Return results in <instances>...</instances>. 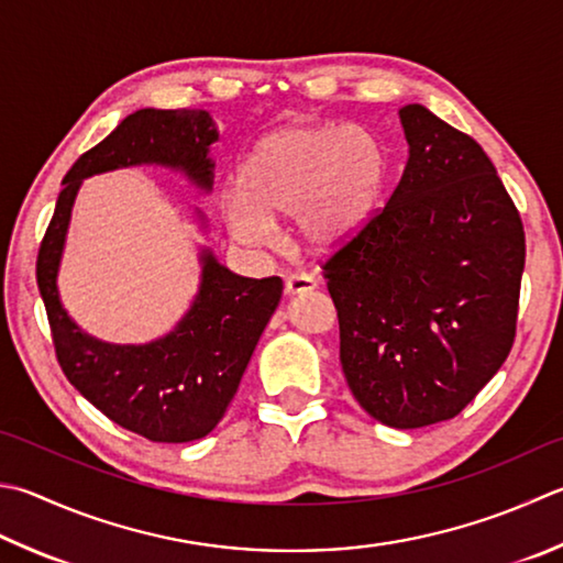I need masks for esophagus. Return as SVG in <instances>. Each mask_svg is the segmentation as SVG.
Here are the masks:
<instances>
[{
  "mask_svg": "<svg viewBox=\"0 0 563 563\" xmlns=\"http://www.w3.org/2000/svg\"><path fill=\"white\" fill-rule=\"evenodd\" d=\"M316 289V279L306 272H296L286 277V294H303V291H313Z\"/></svg>",
  "mask_w": 563,
  "mask_h": 563,
  "instance_id": "34e87169",
  "label": "esophagus"
}]
</instances>
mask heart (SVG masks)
Returning <instances> with one entry per match:
<instances>
[{"instance_id": "1", "label": "heart", "mask_w": 563, "mask_h": 563, "mask_svg": "<svg viewBox=\"0 0 563 563\" xmlns=\"http://www.w3.org/2000/svg\"><path fill=\"white\" fill-rule=\"evenodd\" d=\"M385 176V152L360 126L289 124L242 162L240 196H228L222 213L232 235L252 245L274 238V220L294 216L309 245L333 250L373 218Z\"/></svg>"}]
</instances>
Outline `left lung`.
Returning a JSON list of instances; mask_svg holds the SVG:
<instances>
[{
	"mask_svg": "<svg viewBox=\"0 0 563 563\" xmlns=\"http://www.w3.org/2000/svg\"><path fill=\"white\" fill-rule=\"evenodd\" d=\"M387 206L323 264L347 387L391 429L453 419L510 355L525 228L483 146L423 104Z\"/></svg>",
	"mask_w": 563,
	"mask_h": 563,
	"instance_id": "left-lung-1",
	"label": "left lung"
}]
</instances>
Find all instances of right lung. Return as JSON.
I'll list each match as a JSON object with an SVG mask.
<instances>
[{"mask_svg": "<svg viewBox=\"0 0 563 563\" xmlns=\"http://www.w3.org/2000/svg\"><path fill=\"white\" fill-rule=\"evenodd\" d=\"M216 142V122L206 110L146 108L124 117L63 178L38 247L36 282L63 375L104 417L156 443H188L218 427L264 325L277 311L284 282L240 277L203 250L196 301L174 331L146 345H112L82 333L63 309L58 264L82 178L158 164L184 172L208 194L213 188L210 146Z\"/></svg>", "mask_w": 563, "mask_h": 563, "instance_id": "add662e5", "label": "right lung"}]
</instances>
